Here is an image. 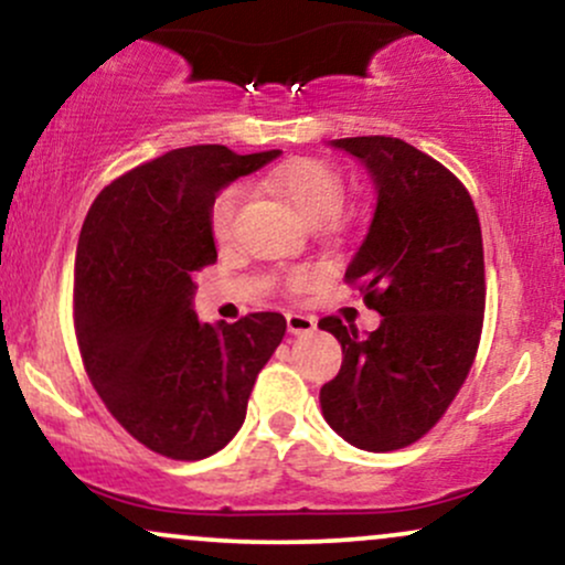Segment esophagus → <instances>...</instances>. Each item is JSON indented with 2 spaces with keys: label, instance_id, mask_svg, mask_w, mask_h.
Segmentation results:
<instances>
[{
  "label": "esophagus",
  "instance_id": "esophagus-1",
  "mask_svg": "<svg viewBox=\"0 0 565 565\" xmlns=\"http://www.w3.org/2000/svg\"><path fill=\"white\" fill-rule=\"evenodd\" d=\"M287 329L289 334H313L316 332V319L305 313H287Z\"/></svg>",
  "mask_w": 565,
  "mask_h": 565
}]
</instances>
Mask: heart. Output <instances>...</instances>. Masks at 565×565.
<instances>
[{
    "mask_svg": "<svg viewBox=\"0 0 565 565\" xmlns=\"http://www.w3.org/2000/svg\"><path fill=\"white\" fill-rule=\"evenodd\" d=\"M263 188L274 196L284 199L295 206L297 212L310 223H323L332 220L340 212L342 199H345V185L332 167L319 159H291L278 164L263 178ZM244 204V188L238 183L225 185L217 193L210 206V231L217 244H231L236 238L238 212ZM316 270L313 268H295L281 276L284 289L289 295H302L313 287Z\"/></svg>",
    "mask_w": 565,
    "mask_h": 565,
    "instance_id": "1",
    "label": "heart"
}]
</instances>
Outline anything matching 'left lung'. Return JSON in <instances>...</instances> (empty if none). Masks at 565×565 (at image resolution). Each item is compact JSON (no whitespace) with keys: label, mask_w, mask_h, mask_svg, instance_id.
I'll return each instance as SVG.
<instances>
[{"label":"left lung","mask_w":565,"mask_h":565,"mask_svg":"<svg viewBox=\"0 0 565 565\" xmlns=\"http://www.w3.org/2000/svg\"><path fill=\"white\" fill-rule=\"evenodd\" d=\"M372 172L377 210L345 284L382 316L359 334L319 321L342 345L321 387L323 419L348 444L395 451L430 433L468 380L483 329V242L468 188L440 161L385 135L342 138Z\"/></svg>","instance_id":"left-lung-1"}]
</instances>
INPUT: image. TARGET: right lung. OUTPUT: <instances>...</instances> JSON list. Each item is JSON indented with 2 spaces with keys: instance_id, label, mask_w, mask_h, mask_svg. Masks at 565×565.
<instances>
[{
  "instance_id": "1",
  "label": "right lung",
  "mask_w": 565,
  "mask_h": 565,
  "mask_svg": "<svg viewBox=\"0 0 565 565\" xmlns=\"http://www.w3.org/2000/svg\"><path fill=\"white\" fill-rule=\"evenodd\" d=\"M281 151L174 148L103 188L74 265L82 364L108 412L146 449L204 459L236 436L257 374L281 345V313L201 323L196 276L217 263L210 206Z\"/></svg>"
}]
</instances>
